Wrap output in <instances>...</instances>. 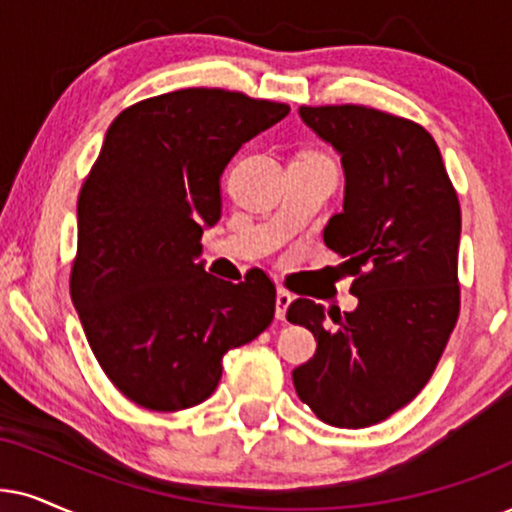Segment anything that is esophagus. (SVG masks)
<instances>
[{"label": "esophagus", "mask_w": 512, "mask_h": 512, "mask_svg": "<svg viewBox=\"0 0 512 512\" xmlns=\"http://www.w3.org/2000/svg\"><path fill=\"white\" fill-rule=\"evenodd\" d=\"M293 300L295 297L290 295L288 290H278L276 293V319L278 321H286V312H288L290 304H293Z\"/></svg>", "instance_id": "1"}]
</instances>
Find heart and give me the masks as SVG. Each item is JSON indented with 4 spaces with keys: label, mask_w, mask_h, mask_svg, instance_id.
<instances>
[{
    "label": "heart",
    "mask_w": 512,
    "mask_h": 512,
    "mask_svg": "<svg viewBox=\"0 0 512 512\" xmlns=\"http://www.w3.org/2000/svg\"><path fill=\"white\" fill-rule=\"evenodd\" d=\"M300 158H321V155H314V153H307V155H300Z\"/></svg>",
    "instance_id": "obj_1"
}]
</instances>
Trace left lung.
I'll list each match as a JSON object with an SVG mask.
<instances>
[{
	"mask_svg": "<svg viewBox=\"0 0 512 512\" xmlns=\"http://www.w3.org/2000/svg\"><path fill=\"white\" fill-rule=\"evenodd\" d=\"M300 118L340 155L342 212L323 243L354 276V312L295 300L316 354L293 383L316 418L359 430L390 418L428 385L454 331L461 208L435 139L416 122L366 106H302Z\"/></svg>",
	"mask_w": 512,
	"mask_h": 512,
	"instance_id": "1",
	"label": "left lung"
}]
</instances>
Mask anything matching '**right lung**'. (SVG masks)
Wrapping results in <instances>:
<instances>
[{
	"label": "right lung",
	"instance_id": "add662e5",
	"mask_svg": "<svg viewBox=\"0 0 512 512\" xmlns=\"http://www.w3.org/2000/svg\"><path fill=\"white\" fill-rule=\"evenodd\" d=\"M288 113L238 92L179 89L134 103L108 127L77 200L70 295L103 373L134 404L181 411L205 401L224 354L274 319L264 271L231 283L198 257L200 236L222 217L229 160Z\"/></svg>",
	"mask_w": 512,
	"mask_h": 512
}]
</instances>
